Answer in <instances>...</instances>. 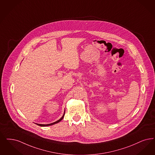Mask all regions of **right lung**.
Listing matches in <instances>:
<instances>
[{"instance_id": "add662e5", "label": "right lung", "mask_w": 155, "mask_h": 155, "mask_svg": "<svg viewBox=\"0 0 155 155\" xmlns=\"http://www.w3.org/2000/svg\"><path fill=\"white\" fill-rule=\"evenodd\" d=\"M64 114H65V112H64V114L63 115V116H62V118H61L60 119H59L58 120H57V121H56V122H54V123H52V124H37V125L40 126H51V125H52V124H57V123L59 122L60 121H61L62 119H63V118H64Z\"/></svg>"}]
</instances>
